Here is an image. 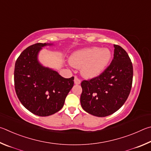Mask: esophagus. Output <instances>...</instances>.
<instances>
[{
    "label": "esophagus",
    "mask_w": 151,
    "mask_h": 151,
    "mask_svg": "<svg viewBox=\"0 0 151 151\" xmlns=\"http://www.w3.org/2000/svg\"><path fill=\"white\" fill-rule=\"evenodd\" d=\"M74 83H75L76 85H79V84L81 83V80L77 77H75V78H74Z\"/></svg>",
    "instance_id": "34e87169"
}]
</instances>
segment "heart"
Segmentation results:
<instances>
[{
	"label": "heart",
	"mask_w": 151,
	"mask_h": 151,
	"mask_svg": "<svg viewBox=\"0 0 151 151\" xmlns=\"http://www.w3.org/2000/svg\"><path fill=\"white\" fill-rule=\"evenodd\" d=\"M111 59L109 48L93 46L78 50L71 54L70 62L73 67L81 68V74L87 79L98 77L104 72Z\"/></svg>",
	"instance_id": "b5f03b06"
}]
</instances>
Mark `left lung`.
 <instances>
[{
    "instance_id": "1",
    "label": "left lung",
    "mask_w": 151,
    "mask_h": 151,
    "mask_svg": "<svg viewBox=\"0 0 151 151\" xmlns=\"http://www.w3.org/2000/svg\"><path fill=\"white\" fill-rule=\"evenodd\" d=\"M114 57L98 77L81 83L80 102L84 111L104 117L117 111L125 104L133 82V65L123 47L113 45Z\"/></svg>"
}]
</instances>
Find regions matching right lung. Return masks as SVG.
<instances>
[{
  "instance_id": "1",
  "label": "right lung",
  "mask_w": 151,
  "mask_h": 151,
  "mask_svg": "<svg viewBox=\"0 0 151 151\" xmlns=\"http://www.w3.org/2000/svg\"><path fill=\"white\" fill-rule=\"evenodd\" d=\"M52 43H37L21 53L15 63L14 87L24 107L40 117L54 114L62 109L73 86L74 78H64L39 62L38 54Z\"/></svg>"
}]
</instances>
